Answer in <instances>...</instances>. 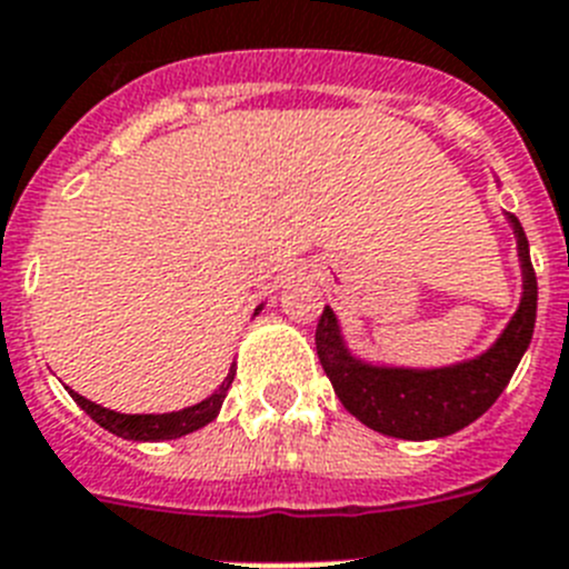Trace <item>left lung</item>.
Returning <instances> with one entry per match:
<instances>
[{
    "label": "left lung",
    "mask_w": 569,
    "mask_h": 569,
    "mask_svg": "<svg viewBox=\"0 0 569 569\" xmlns=\"http://www.w3.org/2000/svg\"><path fill=\"white\" fill-rule=\"evenodd\" d=\"M516 231L523 291L516 315L501 338L478 358L441 369L372 367L355 358L340 338L335 312L326 306L318 320V358L335 395L369 429L403 441L443 438L481 418L510 383L536 329L538 283L530 263V243L516 214H507Z\"/></svg>",
    "instance_id": "left-lung-1"
}]
</instances>
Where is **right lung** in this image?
Returning a JSON list of instances; mask_svg holds the SVG:
<instances>
[{
    "instance_id": "1",
    "label": "right lung",
    "mask_w": 569,
    "mask_h": 569,
    "mask_svg": "<svg viewBox=\"0 0 569 569\" xmlns=\"http://www.w3.org/2000/svg\"><path fill=\"white\" fill-rule=\"evenodd\" d=\"M260 309H263V306H257L254 315L260 312ZM234 372L237 369L231 367L229 375H226V380L220 383V389H217L214 395H209L206 401L194 403V407L189 409H180V412H166V415H122V412H113V409L100 407V403L88 401V398L77 395L73 389H68V392H71L73 401L86 409V412L91 415L93 421L100 423L102 429H108V432L128 438V441H171V438H182V435L194 432V429L214 421L220 407H223L231 380H234Z\"/></svg>"
}]
</instances>
